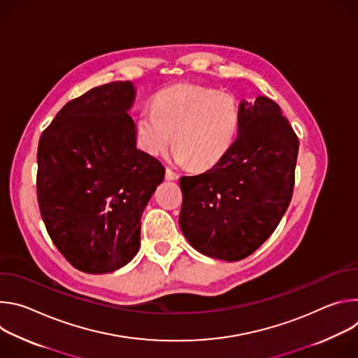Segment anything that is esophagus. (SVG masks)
I'll return each mask as SVG.
<instances>
[{"label": "esophagus", "instance_id": "34e87169", "mask_svg": "<svg viewBox=\"0 0 358 358\" xmlns=\"http://www.w3.org/2000/svg\"><path fill=\"white\" fill-rule=\"evenodd\" d=\"M166 178L167 180H170V181H174V180H178L180 178V176H178V173H176V171H173L171 169H166Z\"/></svg>", "mask_w": 358, "mask_h": 358}]
</instances>
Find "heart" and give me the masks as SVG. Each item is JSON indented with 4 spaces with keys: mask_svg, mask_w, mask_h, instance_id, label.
<instances>
[{
    "mask_svg": "<svg viewBox=\"0 0 358 358\" xmlns=\"http://www.w3.org/2000/svg\"><path fill=\"white\" fill-rule=\"evenodd\" d=\"M238 122V105L229 93L178 83L162 90L152 100V108L138 113L137 141L148 155L159 156L174 136L176 163H191L196 170H207L228 151Z\"/></svg>",
    "mask_w": 358,
    "mask_h": 358,
    "instance_id": "obj_1",
    "label": "heart"
}]
</instances>
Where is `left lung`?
<instances>
[{
  "label": "left lung",
  "instance_id": "1",
  "mask_svg": "<svg viewBox=\"0 0 358 358\" xmlns=\"http://www.w3.org/2000/svg\"><path fill=\"white\" fill-rule=\"evenodd\" d=\"M238 136L207 173L181 177L180 228L198 252L227 262L257 250L276 229L293 194L299 140L279 105L239 103Z\"/></svg>",
  "mask_w": 358,
  "mask_h": 358
}]
</instances>
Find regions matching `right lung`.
<instances>
[{
  "mask_svg": "<svg viewBox=\"0 0 358 358\" xmlns=\"http://www.w3.org/2000/svg\"><path fill=\"white\" fill-rule=\"evenodd\" d=\"M136 89L112 82L68 101L38 144L36 192L46 231L76 269L109 273L140 248L141 215L163 164L136 147Z\"/></svg>",
  "mask_w": 358,
  "mask_h": 358,
  "instance_id": "obj_1",
  "label": "right lung"
}]
</instances>
